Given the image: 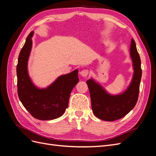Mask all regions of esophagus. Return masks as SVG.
<instances>
[{"label": "esophagus", "instance_id": "obj_1", "mask_svg": "<svg viewBox=\"0 0 156 156\" xmlns=\"http://www.w3.org/2000/svg\"><path fill=\"white\" fill-rule=\"evenodd\" d=\"M80 74H81V76H83L84 77H86L88 74V71L87 69H83L81 71V72H80Z\"/></svg>", "mask_w": 156, "mask_h": 156}]
</instances>
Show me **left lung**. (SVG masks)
<instances>
[{
	"label": "left lung",
	"mask_w": 156,
	"mask_h": 156,
	"mask_svg": "<svg viewBox=\"0 0 156 156\" xmlns=\"http://www.w3.org/2000/svg\"><path fill=\"white\" fill-rule=\"evenodd\" d=\"M129 56L133 73L130 83L123 92L111 94L94 78L87 81L90 94L92 111L98 119L108 122L119 120L125 116L135 106L138 100L142 70L140 56L133 39L131 40Z\"/></svg>",
	"instance_id": "1"
}]
</instances>
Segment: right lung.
Instances as JSON below:
<instances>
[{
    "mask_svg": "<svg viewBox=\"0 0 156 156\" xmlns=\"http://www.w3.org/2000/svg\"><path fill=\"white\" fill-rule=\"evenodd\" d=\"M32 31L20 51L17 66V93L23 106L35 119L51 120L64 115L68 108L73 88L79 82L78 69L61 75L45 88L33 83L28 70V62L32 47Z\"/></svg>",
    "mask_w": 156,
    "mask_h": 156,
    "instance_id": "right-lung-1",
    "label": "right lung"
}]
</instances>
